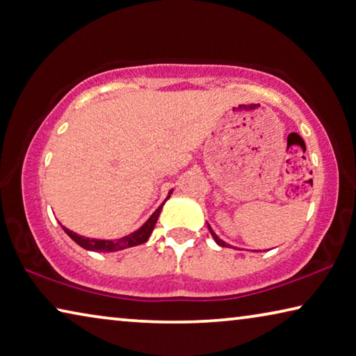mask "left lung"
<instances>
[{"instance_id": "left-lung-1", "label": "left lung", "mask_w": 356, "mask_h": 356, "mask_svg": "<svg viewBox=\"0 0 356 356\" xmlns=\"http://www.w3.org/2000/svg\"><path fill=\"white\" fill-rule=\"evenodd\" d=\"M207 227H209V225H207ZM209 231H211V234H212V238H213V241H216V242H217V244H218L220 247H228V244H227V242H225V241H222V239H220V238H218V236H217L216 233H213V229H212L211 227H209Z\"/></svg>"}]
</instances>
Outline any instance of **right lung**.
<instances>
[{
  "label": "right lung",
  "mask_w": 356,
  "mask_h": 356,
  "mask_svg": "<svg viewBox=\"0 0 356 356\" xmlns=\"http://www.w3.org/2000/svg\"><path fill=\"white\" fill-rule=\"evenodd\" d=\"M172 190L169 191L168 198L171 196ZM165 200V201H166ZM165 204V202H163ZM163 204L156 209V211L152 213L150 218L145 222L143 227L139 229L134 231V233L128 234V236H123L120 239H115V241H111V239H92V238H83V236H79L76 234L74 231L67 229L63 227L65 233L70 236V238L79 244L81 247H83L86 250H92V252H117V250H123V249H128V247H134V245H139V244H144L145 241L149 239V236L152 234V231L155 228V223L158 217H160V212L163 209Z\"/></svg>",
  "instance_id": "add662e5"
}]
</instances>
